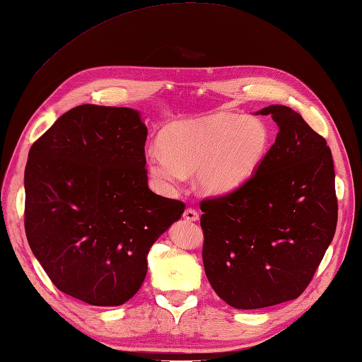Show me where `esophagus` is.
I'll return each mask as SVG.
<instances>
[{"label": "esophagus", "mask_w": 362, "mask_h": 362, "mask_svg": "<svg viewBox=\"0 0 362 362\" xmlns=\"http://www.w3.org/2000/svg\"><path fill=\"white\" fill-rule=\"evenodd\" d=\"M183 217L189 222H196L199 219V213L196 211L194 208H187V209H185V213H183Z\"/></svg>", "instance_id": "34e87169"}]
</instances>
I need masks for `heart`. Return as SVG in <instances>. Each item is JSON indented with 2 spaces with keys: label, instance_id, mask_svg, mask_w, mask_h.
<instances>
[{
  "label": "heart",
  "instance_id": "b5f03b06",
  "mask_svg": "<svg viewBox=\"0 0 362 362\" xmlns=\"http://www.w3.org/2000/svg\"><path fill=\"white\" fill-rule=\"evenodd\" d=\"M268 126L255 117L217 114L204 120L180 123L163 132L160 148L146 153L149 175L171 191L196 173L208 194L240 187L256 173L270 148Z\"/></svg>",
  "mask_w": 362,
  "mask_h": 362
}]
</instances>
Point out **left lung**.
Masks as SVG:
<instances>
[{
  "label": "left lung",
  "mask_w": 362,
  "mask_h": 362,
  "mask_svg": "<svg viewBox=\"0 0 362 362\" xmlns=\"http://www.w3.org/2000/svg\"><path fill=\"white\" fill-rule=\"evenodd\" d=\"M279 126L256 173L200 202L204 267L226 304L255 310L302 295L338 222L332 151L288 106L259 111Z\"/></svg>",
  "instance_id": "obj_1"
}]
</instances>
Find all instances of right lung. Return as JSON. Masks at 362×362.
Returning <instances> with one entry per match:
<instances>
[{
    "label": "right lung",
    "mask_w": 362,
    "mask_h": 362,
    "mask_svg": "<svg viewBox=\"0 0 362 362\" xmlns=\"http://www.w3.org/2000/svg\"><path fill=\"white\" fill-rule=\"evenodd\" d=\"M148 129L131 107L81 105L33 143L24 228L55 287L98 307L129 300L153 243L185 204L148 188Z\"/></svg>",
    "instance_id": "1"
}]
</instances>
